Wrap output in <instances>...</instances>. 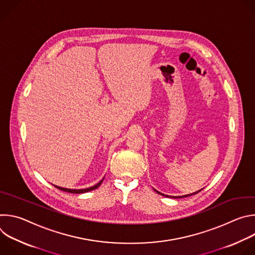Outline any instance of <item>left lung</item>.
Masks as SVG:
<instances>
[{
	"mask_svg": "<svg viewBox=\"0 0 255 255\" xmlns=\"http://www.w3.org/2000/svg\"><path fill=\"white\" fill-rule=\"evenodd\" d=\"M154 191H155L157 194H159V195H161V196H164V197H169V198H173V199H180V198H186V197H190V196H193V195H195V194L199 193L201 190H200V191H198V192H195V193H193V194H189V195H185V196H177V197H174V196H167V195L161 194V193H159L158 191H156L155 189H154Z\"/></svg>",
	"mask_w": 255,
	"mask_h": 255,
	"instance_id": "8db88e82",
	"label": "left lung"
}]
</instances>
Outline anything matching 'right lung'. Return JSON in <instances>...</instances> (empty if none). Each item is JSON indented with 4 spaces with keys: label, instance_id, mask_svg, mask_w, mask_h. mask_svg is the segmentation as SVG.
<instances>
[{
    "label": "right lung",
    "instance_id": "add662e5",
    "mask_svg": "<svg viewBox=\"0 0 255 255\" xmlns=\"http://www.w3.org/2000/svg\"><path fill=\"white\" fill-rule=\"evenodd\" d=\"M104 180V177L102 180H100L98 184H96L95 186L93 187H90V188H86V189H66V188H62V187H58V186H54L55 188H57L58 190H61L63 192H67V193H71V194H83V193H87V192H90V191H93L95 189H97L98 187H100V185L103 183Z\"/></svg>",
    "mask_w": 255,
    "mask_h": 255
}]
</instances>
